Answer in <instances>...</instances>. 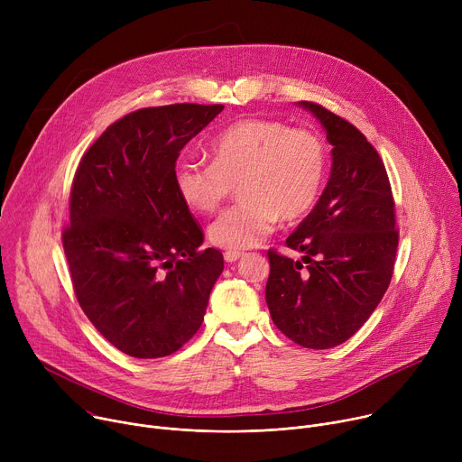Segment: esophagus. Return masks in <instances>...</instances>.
Here are the masks:
<instances>
[{
    "label": "esophagus",
    "instance_id": "1",
    "mask_svg": "<svg viewBox=\"0 0 462 462\" xmlns=\"http://www.w3.org/2000/svg\"><path fill=\"white\" fill-rule=\"evenodd\" d=\"M245 255V252H239V250H226L225 252V261L226 263H234L237 259H241Z\"/></svg>",
    "mask_w": 462,
    "mask_h": 462
}]
</instances>
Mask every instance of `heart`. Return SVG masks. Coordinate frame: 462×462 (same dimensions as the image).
<instances>
[{
  "instance_id": "1",
  "label": "heart",
  "mask_w": 462,
  "mask_h": 462,
  "mask_svg": "<svg viewBox=\"0 0 462 462\" xmlns=\"http://www.w3.org/2000/svg\"><path fill=\"white\" fill-rule=\"evenodd\" d=\"M210 157L212 164L180 161L173 186L189 210L212 214L237 184L241 203L208 230L210 241L228 250L257 246L278 219L294 223L307 216L327 171L323 141L276 120L246 118L228 125L210 143Z\"/></svg>"
}]
</instances>
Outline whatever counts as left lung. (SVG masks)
Here are the masks:
<instances>
[{"label":"left lung","mask_w":462,"mask_h":462,"mask_svg":"<svg viewBox=\"0 0 462 462\" xmlns=\"http://www.w3.org/2000/svg\"><path fill=\"white\" fill-rule=\"evenodd\" d=\"M310 111L333 146L331 177L312 212L287 237L301 261L269 250L265 289L273 321L309 349L349 340L383 298L399 246L383 162L360 131L328 109Z\"/></svg>","instance_id":"obj_1"}]
</instances>
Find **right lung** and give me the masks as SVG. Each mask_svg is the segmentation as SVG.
<instances>
[{"label":"right lung","instance_id":"obj_1","mask_svg":"<svg viewBox=\"0 0 462 462\" xmlns=\"http://www.w3.org/2000/svg\"><path fill=\"white\" fill-rule=\"evenodd\" d=\"M225 106L144 107L113 122L82 157L63 252L77 300L118 351L161 358L205 319L223 254L205 241L175 186L180 150Z\"/></svg>","mask_w":462,"mask_h":462}]
</instances>
